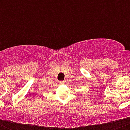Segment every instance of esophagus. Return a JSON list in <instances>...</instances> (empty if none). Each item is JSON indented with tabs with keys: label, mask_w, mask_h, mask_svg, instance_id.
I'll list each match as a JSON object with an SVG mask.
<instances>
[{
	"label": "esophagus",
	"mask_w": 130,
	"mask_h": 130,
	"mask_svg": "<svg viewBox=\"0 0 130 130\" xmlns=\"http://www.w3.org/2000/svg\"><path fill=\"white\" fill-rule=\"evenodd\" d=\"M65 82V80H63V81H59V83L60 84H64Z\"/></svg>",
	"instance_id": "34e87169"
}]
</instances>
